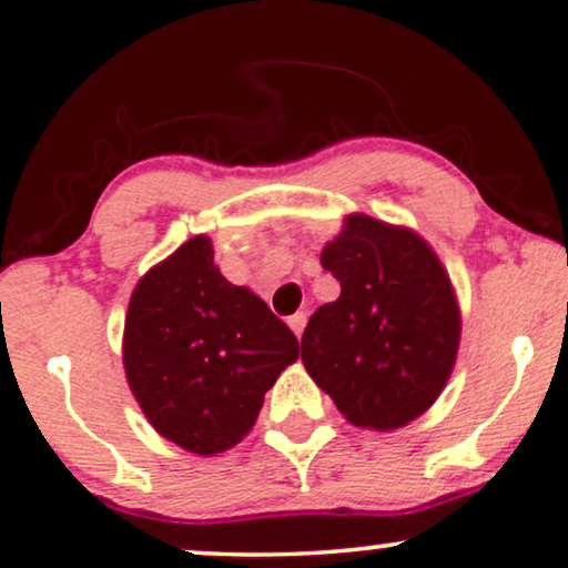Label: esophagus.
<instances>
[{
    "instance_id": "obj_1",
    "label": "esophagus",
    "mask_w": 568,
    "mask_h": 568,
    "mask_svg": "<svg viewBox=\"0 0 568 568\" xmlns=\"http://www.w3.org/2000/svg\"><path fill=\"white\" fill-rule=\"evenodd\" d=\"M305 321H307L305 313H295V316H290V321H286V324H290V328L297 334V337H303Z\"/></svg>"
}]
</instances>
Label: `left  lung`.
<instances>
[{"instance_id": "8db88e82", "label": "left lung", "mask_w": 568, "mask_h": 568, "mask_svg": "<svg viewBox=\"0 0 568 568\" xmlns=\"http://www.w3.org/2000/svg\"><path fill=\"white\" fill-rule=\"evenodd\" d=\"M342 292L303 332V363L349 424L400 429L450 379L460 311L450 276L416 231L347 215L321 252Z\"/></svg>"}]
</instances>
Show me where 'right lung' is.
Here are the masks:
<instances>
[{
  "instance_id": "obj_1",
  "label": "right lung",
  "mask_w": 568,
  "mask_h": 568,
  "mask_svg": "<svg viewBox=\"0 0 568 568\" xmlns=\"http://www.w3.org/2000/svg\"><path fill=\"white\" fill-rule=\"evenodd\" d=\"M300 342L192 236L139 278L123 328L125 379L146 422L197 455L229 450L252 429L265 392Z\"/></svg>"
}]
</instances>
